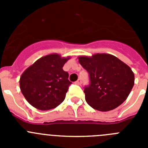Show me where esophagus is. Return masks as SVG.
Instances as JSON below:
<instances>
[{
    "instance_id": "esophagus-1",
    "label": "esophagus",
    "mask_w": 148,
    "mask_h": 148,
    "mask_svg": "<svg viewBox=\"0 0 148 148\" xmlns=\"http://www.w3.org/2000/svg\"><path fill=\"white\" fill-rule=\"evenodd\" d=\"M75 84H78V85L82 84V79H80V78H79V79H78V80L75 82Z\"/></svg>"
}]
</instances>
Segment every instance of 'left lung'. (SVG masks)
Masks as SVG:
<instances>
[{"label": "left lung", "instance_id": "left-lung-1", "mask_svg": "<svg viewBox=\"0 0 148 148\" xmlns=\"http://www.w3.org/2000/svg\"><path fill=\"white\" fill-rule=\"evenodd\" d=\"M78 61L88 72L90 84L84 92L90 107L106 112L126 100L134 85V74L130 66L110 54L81 56Z\"/></svg>", "mask_w": 148, "mask_h": 148}]
</instances>
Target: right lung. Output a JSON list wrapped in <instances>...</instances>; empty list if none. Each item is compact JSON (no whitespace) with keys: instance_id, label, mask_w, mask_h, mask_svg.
Masks as SVG:
<instances>
[{"instance_id":"obj_1","label":"right lung","mask_w":148,"mask_h":148,"mask_svg":"<svg viewBox=\"0 0 148 148\" xmlns=\"http://www.w3.org/2000/svg\"><path fill=\"white\" fill-rule=\"evenodd\" d=\"M58 54L39 58L23 72L20 78V88L23 96L34 108L48 110L64 101L69 86V74L63 66L68 61Z\"/></svg>"}]
</instances>
